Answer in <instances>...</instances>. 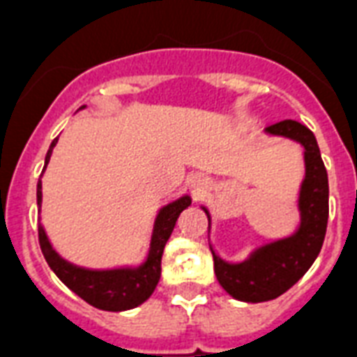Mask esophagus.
<instances>
[{
	"label": "esophagus",
	"mask_w": 357,
	"mask_h": 357,
	"mask_svg": "<svg viewBox=\"0 0 357 357\" xmlns=\"http://www.w3.org/2000/svg\"><path fill=\"white\" fill-rule=\"evenodd\" d=\"M206 185L207 181L202 178V176H192V178H190V187L195 189V192H200V190L206 189Z\"/></svg>",
	"instance_id": "esophagus-1"
}]
</instances>
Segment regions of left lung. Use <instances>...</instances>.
Here are the masks:
<instances>
[{
  "mask_svg": "<svg viewBox=\"0 0 357 357\" xmlns=\"http://www.w3.org/2000/svg\"><path fill=\"white\" fill-rule=\"evenodd\" d=\"M265 133L293 140L304 148L305 172L296 198L298 226L287 237L255 246L243 261H226L209 241L218 283L229 296L248 304L282 296L310 271L322 248L328 224V172L315 135L296 120L268 126ZM202 209L207 215V231L211 234V213L206 206H202Z\"/></svg>",
  "mask_w": 357,
  "mask_h": 357,
  "instance_id": "left-lung-1",
  "label": "left lung"
}]
</instances>
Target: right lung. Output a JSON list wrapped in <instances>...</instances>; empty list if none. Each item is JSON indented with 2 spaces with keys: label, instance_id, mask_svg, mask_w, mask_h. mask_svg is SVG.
I'll list each match as a JSON object with an SVG mask.
<instances>
[{
  "label": "right lung",
  "instance_id": "1",
  "mask_svg": "<svg viewBox=\"0 0 357 357\" xmlns=\"http://www.w3.org/2000/svg\"><path fill=\"white\" fill-rule=\"evenodd\" d=\"M85 109V107H81ZM55 139L50 146L44 161V170L52 159L53 148L57 144ZM42 178V176H40ZM190 196H179L178 200L170 202L157 211L151 229L150 248L144 261L140 265L114 266V268H86L70 263L53 248L47 238L46 229L38 222V241H40L42 254L46 257L47 265L61 282L74 291L86 304L94 305L103 311H128L137 305L144 304L155 291L159 278H161V257L165 252V244L174 231L178 217L190 206ZM36 206H42V181L36 185Z\"/></svg>",
  "mask_w": 357,
  "mask_h": 357
}]
</instances>
